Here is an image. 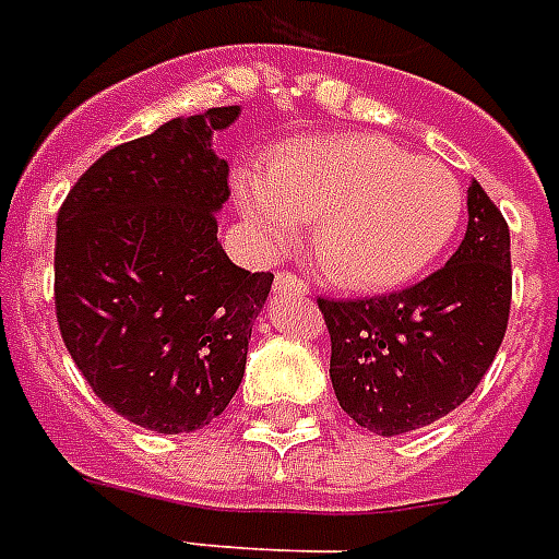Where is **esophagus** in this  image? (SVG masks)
<instances>
[{"label":"esophagus","mask_w":559,"mask_h":559,"mask_svg":"<svg viewBox=\"0 0 559 559\" xmlns=\"http://www.w3.org/2000/svg\"><path fill=\"white\" fill-rule=\"evenodd\" d=\"M274 292H280V295H283V292H295V295H300V297L312 295V288H309V285H306L300 276L288 274V271H285V274H276Z\"/></svg>","instance_id":"obj_1"}]
</instances>
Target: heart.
Here are the masks:
<instances>
[{"instance_id":"obj_1","label":"heart","mask_w":559,"mask_h":559,"mask_svg":"<svg viewBox=\"0 0 559 559\" xmlns=\"http://www.w3.org/2000/svg\"><path fill=\"white\" fill-rule=\"evenodd\" d=\"M235 197L255 245L285 253L312 224V253L333 283L380 292L413 280L451 245L463 185L436 158L383 135L297 138L262 170H238Z\"/></svg>"}]
</instances>
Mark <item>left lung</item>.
<instances>
[{
	"mask_svg": "<svg viewBox=\"0 0 559 559\" xmlns=\"http://www.w3.org/2000/svg\"><path fill=\"white\" fill-rule=\"evenodd\" d=\"M510 297V229L472 182L463 245L436 274L394 295L318 297L338 406L377 436L409 433L454 413L501 347Z\"/></svg>",
	"mask_w": 559,
	"mask_h": 559,
	"instance_id": "8db88e82",
	"label": "left lung"
}]
</instances>
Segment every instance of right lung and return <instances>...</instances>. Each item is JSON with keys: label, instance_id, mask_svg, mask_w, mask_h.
I'll list each match as a JSON object with an SVG mask.
<instances>
[{"label": "right lung", "instance_id": "obj_1", "mask_svg": "<svg viewBox=\"0 0 559 559\" xmlns=\"http://www.w3.org/2000/svg\"><path fill=\"white\" fill-rule=\"evenodd\" d=\"M238 115L176 117L108 150L58 212L61 338L96 397L155 433H191L224 413L274 283L217 241L229 165L212 135Z\"/></svg>", "mask_w": 559, "mask_h": 559}]
</instances>
